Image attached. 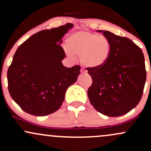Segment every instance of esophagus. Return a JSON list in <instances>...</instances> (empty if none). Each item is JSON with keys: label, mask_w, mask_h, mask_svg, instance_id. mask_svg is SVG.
<instances>
[{"label": "esophagus", "mask_w": 151, "mask_h": 151, "mask_svg": "<svg viewBox=\"0 0 151 151\" xmlns=\"http://www.w3.org/2000/svg\"><path fill=\"white\" fill-rule=\"evenodd\" d=\"M80 72L81 74H87V71H86V70H84V68H81Z\"/></svg>", "instance_id": "obj_1"}]
</instances>
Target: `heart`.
<instances>
[{"mask_svg":"<svg viewBox=\"0 0 151 151\" xmlns=\"http://www.w3.org/2000/svg\"><path fill=\"white\" fill-rule=\"evenodd\" d=\"M65 50L71 58L80 55L81 62L86 67L98 69L108 61L111 45L104 35L80 30L71 35Z\"/></svg>","mask_w":151,"mask_h":151,"instance_id":"1","label":"heart"}]
</instances>
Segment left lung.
<instances>
[{
    "instance_id": "8db88e82",
    "label": "left lung",
    "mask_w": 151,
    "mask_h": 151,
    "mask_svg": "<svg viewBox=\"0 0 151 151\" xmlns=\"http://www.w3.org/2000/svg\"><path fill=\"white\" fill-rule=\"evenodd\" d=\"M96 31L109 40L111 50L103 67L87 68L92 79L88 97L93 108L104 115H124L138 105L143 95L146 80L144 55L129 38Z\"/></svg>"
}]
</instances>
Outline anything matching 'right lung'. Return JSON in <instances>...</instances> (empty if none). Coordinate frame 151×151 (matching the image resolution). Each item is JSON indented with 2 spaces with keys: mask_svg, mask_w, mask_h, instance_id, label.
I'll return each instance as SVG.
<instances>
[{
  "mask_svg": "<svg viewBox=\"0 0 151 151\" xmlns=\"http://www.w3.org/2000/svg\"><path fill=\"white\" fill-rule=\"evenodd\" d=\"M72 23L40 31L25 40L15 52L8 68V91L26 113L43 116L58 111L67 88L77 80L81 67H66L62 37Z\"/></svg>",
  "mask_w": 151,
  "mask_h": 151,
  "instance_id": "right-lung-1",
  "label": "right lung"
}]
</instances>
